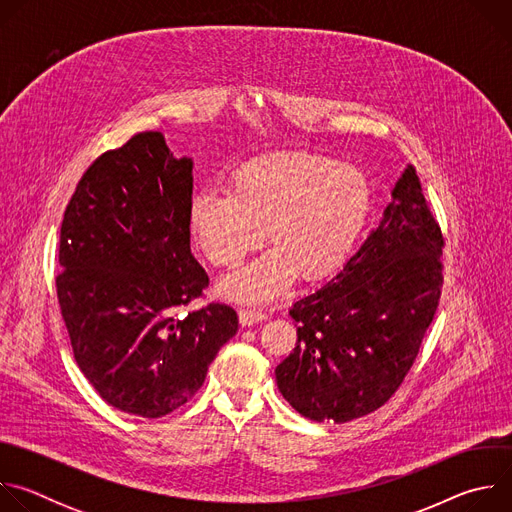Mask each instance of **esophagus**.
<instances>
[{
  "mask_svg": "<svg viewBox=\"0 0 512 512\" xmlns=\"http://www.w3.org/2000/svg\"><path fill=\"white\" fill-rule=\"evenodd\" d=\"M265 318L263 312H257V310H239V322L241 326H253L257 322H261Z\"/></svg>",
  "mask_w": 512,
  "mask_h": 512,
  "instance_id": "esophagus-1",
  "label": "esophagus"
}]
</instances>
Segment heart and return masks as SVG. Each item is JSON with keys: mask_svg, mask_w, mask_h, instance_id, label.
<instances>
[{"mask_svg": "<svg viewBox=\"0 0 512 512\" xmlns=\"http://www.w3.org/2000/svg\"><path fill=\"white\" fill-rule=\"evenodd\" d=\"M229 192L192 196L188 229L216 267H237L265 237L273 245L251 265L218 283L221 296L265 304L294 283L322 281L356 247L373 210V188L362 170L310 152H281L239 166Z\"/></svg>", "mask_w": 512, "mask_h": 512, "instance_id": "b5f03b06", "label": "heart"}]
</instances>
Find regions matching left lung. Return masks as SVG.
Instances as JSON below:
<instances>
[{"label": "left lung", "mask_w": 512, "mask_h": 512, "mask_svg": "<svg viewBox=\"0 0 512 512\" xmlns=\"http://www.w3.org/2000/svg\"><path fill=\"white\" fill-rule=\"evenodd\" d=\"M442 247L407 166L379 227L334 277L291 304L298 342L275 369L291 407L312 421L346 423L391 399L440 302Z\"/></svg>", "instance_id": "left-lung-1"}]
</instances>
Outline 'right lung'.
Returning a JSON list of instances; mask_svg holds the SVG:
<instances>
[{"mask_svg": "<svg viewBox=\"0 0 512 512\" xmlns=\"http://www.w3.org/2000/svg\"><path fill=\"white\" fill-rule=\"evenodd\" d=\"M192 168L160 131L137 133L91 164L60 227L56 291L75 360L109 405L139 417L194 397L239 328L225 304L174 318L208 285L190 251Z\"/></svg>", "mask_w": 512, "mask_h": 512, "instance_id": "right-lung-1", "label": "right lung"}]
</instances>
